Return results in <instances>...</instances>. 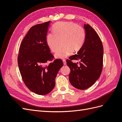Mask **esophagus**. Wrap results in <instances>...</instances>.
I'll return each instance as SVG.
<instances>
[{"instance_id":"1","label":"esophagus","mask_w":122,"mask_h":122,"mask_svg":"<svg viewBox=\"0 0 122 122\" xmlns=\"http://www.w3.org/2000/svg\"><path fill=\"white\" fill-rule=\"evenodd\" d=\"M62 61H63V62H64V65H66V64H67V63H66V60H62Z\"/></svg>"}]
</instances>
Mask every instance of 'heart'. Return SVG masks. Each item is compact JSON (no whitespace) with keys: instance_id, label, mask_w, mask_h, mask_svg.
I'll list each match as a JSON object with an SVG mask.
<instances>
[{"instance_id":"1","label":"heart","mask_w":122,"mask_h":122,"mask_svg":"<svg viewBox=\"0 0 122 122\" xmlns=\"http://www.w3.org/2000/svg\"><path fill=\"white\" fill-rule=\"evenodd\" d=\"M53 32L46 36V42L50 49L56 52L61 43L62 45L55 54L57 58H64L70 53H75L81 48L86 38L84 29L72 22H58L53 27ZM61 42H60V41Z\"/></svg>"}]
</instances>
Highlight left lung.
I'll return each instance as SVG.
<instances>
[{"label": "left lung", "mask_w": 122, "mask_h": 122, "mask_svg": "<svg viewBox=\"0 0 122 122\" xmlns=\"http://www.w3.org/2000/svg\"><path fill=\"white\" fill-rule=\"evenodd\" d=\"M86 38L81 48L77 54L69 57L67 64L71 71L69 81L79 90H86L95 83L102 71L103 47L100 38L89 24H84ZM71 60H79L73 63Z\"/></svg>", "instance_id": "1"}]
</instances>
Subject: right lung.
Masks as SVG:
<instances>
[{
	"instance_id": "obj_1",
	"label": "right lung",
	"mask_w": 122,
	"mask_h": 122,
	"mask_svg": "<svg viewBox=\"0 0 122 122\" xmlns=\"http://www.w3.org/2000/svg\"><path fill=\"white\" fill-rule=\"evenodd\" d=\"M50 23L48 21L30 28L21 44L18 57L19 71L26 86L40 95L52 91L57 73L63 66L61 59L46 65L54 58L46 42Z\"/></svg>"
}]
</instances>
